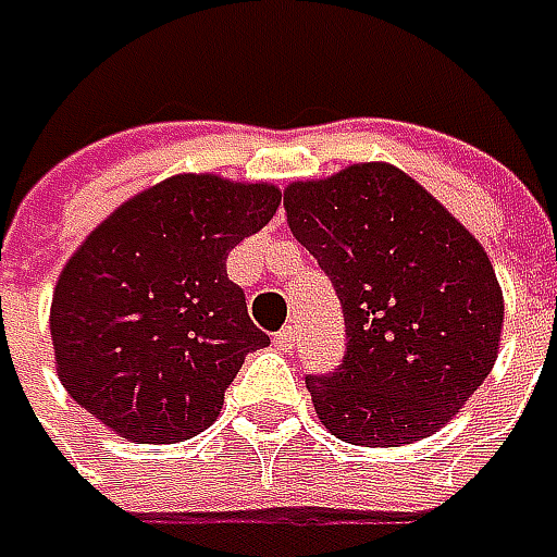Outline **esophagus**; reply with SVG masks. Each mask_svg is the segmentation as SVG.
<instances>
[{"instance_id":"1","label":"esophagus","mask_w":557,"mask_h":557,"mask_svg":"<svg viewBox=\"0 0 557 557\" xmlns=\"http://www.w3.org/2000/svg\"><path fill=\"white\" fill-rule=\"evenodd\" d=\"M274 344H277L280 349H295V344H298V329L286 325L283 332L274 334Z\"/></svg>"}]
</instances>
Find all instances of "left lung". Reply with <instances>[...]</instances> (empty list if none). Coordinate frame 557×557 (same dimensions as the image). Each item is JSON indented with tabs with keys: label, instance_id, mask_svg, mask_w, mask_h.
<instances>
[{
	"label": "left lung",
	"instance_id": "8db88e82",
	"mask_svg": "<svg viewBox=\"0 0 557 557\" xmlns=\"http://www.w3.org/2000/svg\"><path fill=\"white\" fill-rule=\"evenodd\" d=\"M283 208L344 307V364L305 376L319 422L352 446H404L441 431L500 349L504 292L488 252L388 162L295 181Z\"/></svg>",
	"mask_w": 557,
	"mask_h": 557
}]
</instances>
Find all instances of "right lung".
Masks as SVG:
<instances>
[{"instance_id":"add662e5","label":"right lung","mask_w":557,"mask_h":557,"mask_svg":"<svg viewBox=\"0 0 557 557\" xmlns=\"http://www.w3.org/2000/svg\"><path fill=\"white\" fill-rule=\"evenodd\" d=\"M280 208L274 184L174 174L123 201L62 268L50 301L57 376L132 443L211 428L244 356L268 346L225 274Z\"/></svg>"}]
</instances>
